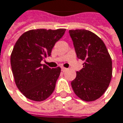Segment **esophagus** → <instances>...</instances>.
Wrapping results in <instances>:
<instances>
[{"instance_id": "34e87169", "label": "esophagus", "mask_w": 123, "mask_h": 123, "mask_svg": "<svg viewBox=\"0 0 123 123\" xmlns=\"http://www.w3.org/2000/svg\"><path fill=\"white\" fill-rule=\"evenodd\" d=\"M61 70L62 72H65V71H66V70H67V68H64V67H62Z\"/></svg>"}]
</instances>
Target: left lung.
Segmentation results:
<instances>
[{
    "mask_svg": "<svg viewBox=\"0 0 123 123\" xmlns=\"http://www.w3.org/2000/svg\"><path fill=\"white\" fill-rule=\"evenodd\" d=\"M77 57L84 61L83 68L71 82L75 95L90 102L100 98L112 78V59L103 41L87 30H70Z\"/></svg>",
    "mask_w": 123,
    "mask_h": 123,
    "instance_id": "8db88e82",
    "label": "left lung"
}]
</instances>
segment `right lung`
<instances>
[{"label": "right lung", "mask_w": 123, "mask_h": 123, "mask_svg": "<svg viewBox=\"0 0 123 123\" xmlns=\"http://www.w3.org/2000/svg\"><path fill=\"white\" fill-rule=\"evenodd\" d=\"M65 29H35L18 38L11 55L15 85L23 95L33 101H43L54 91L61 68H50L40 62L50 56L55 43Z\"/></svg>", "instance_id": "obj_1"}]
</instances>
